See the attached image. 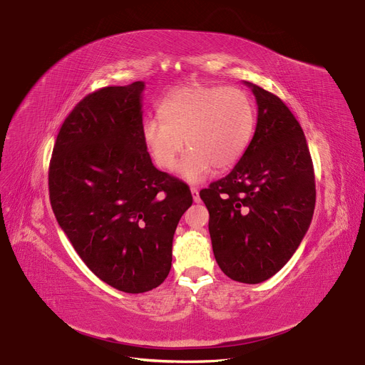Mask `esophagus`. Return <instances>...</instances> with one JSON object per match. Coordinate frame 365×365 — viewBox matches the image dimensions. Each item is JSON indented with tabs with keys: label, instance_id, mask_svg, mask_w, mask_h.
<instances>
[{
	"label": "esophagus",
	"instance_id": "1",
	"mask_svg": "<svg viewBox=\"0 0 365 365\" xmlns=\"http://www.w3.org/2000/svg\"><path fill=\"white\" fill-rule=\"evenodd\" d=\"M190 192H192V198H194V201H195V202H200V201H201L198 187H190Z\"/></svg>",
	"mask_w": 365,
	"mask_h": 365
}]
</instances>
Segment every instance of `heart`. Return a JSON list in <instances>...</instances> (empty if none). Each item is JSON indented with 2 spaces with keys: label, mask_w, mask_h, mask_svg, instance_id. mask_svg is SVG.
<instances>
[{
  "label": "heart",
  "mask_w": 365,
  "mask_h": 365,
  "mask_svg": "<svg viewBox=\"0 0 365 365\" xmlns=\"http://www.w3.org/2000/svg\"><path fill=\"white\" fill-rule=\"evenodd\" d=\"M161 118H148L143 142L160 168L173 170L185 145L180 175L198 182L212 168L234 167L252 142L256 110L238 87L189 84L170 91L160 105Z\"/></svg>",
  "instance_id": "heart-1"
}]
</instances>
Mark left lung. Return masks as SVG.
<instances>
[{
    "label": "left lung",
    "mask_w": 365,
    "mask_h": 365,
    "mask_svg": "<svg viewBox=\"0 0 365 365\" xmlns=\"http://www.w3.org/2000/svg\"><path fill=\"white\" fill-rule=\"evenodd\" d=\"M257 125L227 176L200 192L217 264L231 279L259 284L297 250L315 208L314 164L303 130L278 96L252 83Z\"/></svg>",
    "instance_id": "1"
}]
</instances>
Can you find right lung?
I'll return each instance as SVG.
<instances>
[{
	"label": "right lung",
	"mask_w": 365,
	"mask_h": 365,
	"mask_svg": "<svg viewBox=\"0 0 365 365\" xmlns=\"http://www.w3.org/2000/svg\"><path fill=\"white\" fill-rule=\"evenodd\" d=\"M143 81L87 94L63 121L48 167L53 213L88 269L124 293L158 287L192 194L153 167L142 136Z\"/></svg>",
	"instance_id": "add662e5"
}]
</instances>
